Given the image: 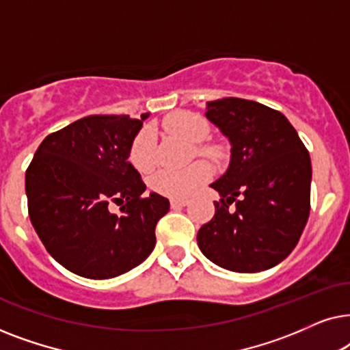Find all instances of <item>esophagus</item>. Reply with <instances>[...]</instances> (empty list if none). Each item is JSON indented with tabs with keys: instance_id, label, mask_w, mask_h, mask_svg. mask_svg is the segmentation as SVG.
<instances>
[{
	"instance_id": "1",
	"label": "esophagus",
	"mask_w": 350,
	"mask_h": 350,
	"mask_svg": "<svg viewBox=\"0 0 350 350\" xmlns=\"http://www.w3.org/2000/svg\"><path fill=\"white\" fill-rule=\"evenodd\" d=\"M189 204L188 199H172L170 200V205L172 208H180V207H186V205Z\"/></svg>"
}]
</instances>
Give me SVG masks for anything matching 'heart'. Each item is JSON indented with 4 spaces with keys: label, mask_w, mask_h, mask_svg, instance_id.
<instances>
[{
    "label": "heart",
    "mask_w": 350,
    "mask_h": 350,
    "mask_svg": "<svg viewBox=\"0 0 350 350\" xmlns=\"http://www.w3.org/2000/svg\"><path fill=\"white\" fill-rule=\"evenodd\" d=\"M162 127L169 133L178 135L183 140L194 143L196 152L207 157L210 161L219 162L224 159L226 152L221 145L217 143H200L208 137L210 126L207 119L193 111H175L164 118ZM200 145L198 146L197 143ZM129 159L138 172H150L154 165V137L148 129H143L133 138ZM212 176V167L207 162H196L183 170H159L152 175L151 188L157 194L167 196L172 199L188 198Z\"/></svg>",
    "instance_id": "heart-1"
}]
</instances>
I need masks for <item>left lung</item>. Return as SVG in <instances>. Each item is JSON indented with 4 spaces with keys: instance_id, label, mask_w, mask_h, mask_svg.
Listing matches in <instances>:
<instances>
[{
    "instance_id": "1",
    "label": "left lung",
    "mask_w": 350,
    "mask_h": 350,
    "mask_svg": "<svg viewBox=\"0 0 350 350\" xmlns=\"http://www.w3.org/2000/svg\"><path fill=\"white\" fill-rule=\"evenodd\" d=\"M205 116L232 148L228 172L212 183L221 199L199 229L200 252L234 272L269 269L293 252L308 223L309 151L288 119L266 105L226 97L208 102Z\"/></svg>"
}]
</instances>
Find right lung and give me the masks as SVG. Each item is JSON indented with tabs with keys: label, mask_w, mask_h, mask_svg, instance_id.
Here are the masks:
<instances>
[{
	"label": "right lung",
	"mask_w": 350,
	"mask_h": 350,
	"mask_svg": "<svg viewBox=\"0 0 350 350\" xmlns=\"http://www.w3.org/2000/svg\"><path fill=\"white\" fill-rule=\"evenodd\" d=\"M94 114L47 135L25 174L28 217L57 262L88 279H111L145 261L169 200L129 162L143 119ZM120 213L109 212L111 202Z\"/></svg>",
	"instance_id": "obj_1"
}]
</instances>
